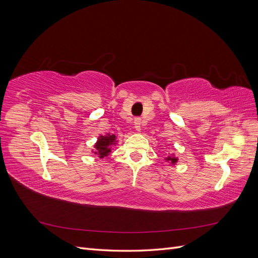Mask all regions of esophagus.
I'll return each instance as SVG.
<instances>
[{"label": "esophagus", "instance_id": "esophagus-1", "mask_svg": "<svg viewBox=\"0 0 258 258\" xmlns=\"http://www.w3.org/2000/svg\"><path fill=\"white\" fill-rule=\"evenodd\" d=\"M134 124H135V128H136L137 131L141 130V119H140V118H136Z\"/></svg>", "mask_w": 258, "mask_h": 258}]
</instances>
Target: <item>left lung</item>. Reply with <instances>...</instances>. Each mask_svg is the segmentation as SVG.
<instances>
[{"instance_id": "left-lung-1", "label": "left lung", "mask_w": 258, "mask_h": 258, "mask_svg": "<svg viewBox=\"0 0 258 258\" xmlns=\"http://www.w3.org/2000/svg\"><path fill=\"white\" fill-rule=\"evenodd\" d=\"M166 159V161H168L169 163H171V165H176V162H177V157H175L174 156V154H171V155H169L167 158H165Z\"/></svg>"}]
</instances>
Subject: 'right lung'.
<instances>
[{
    "instance_id": "obj_1",
    "label": "right lung",
    "mask_w": 258,
    "mask_h": 258,
    "mask_svg": "<svg viewBox=\"0 0 258 258\" xmlns=\"http://www.w3.org/2000/svg\"><path fill=\"white\" fill-rule=\"evenodd\" d=\"M117 144V140L115 135L107 134L105 136H100L95 144V151H92L93 154H96L99 158H104L105 156H108L111 153V146Z\"/></svg>"
}]
</instances>
